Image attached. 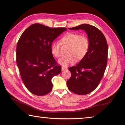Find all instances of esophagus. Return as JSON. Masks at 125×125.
Listing matches in <instances>:
<instances>
[{
  "mask_svg": "<svg viewBox=\"0 0 125 125\" xmlns=\"http://www.w3.org/2000/svg\"><path fill=\"white\" fill-rule=\"evenodd\" d=\"M67 67H61V70H62V71H66L67 70Z\"/></svg>",
  "mask_w": 125,
  "mask_h": 125,
  "instance_id": "34e87169",
  "label": "esophagus"
}]
</instances>
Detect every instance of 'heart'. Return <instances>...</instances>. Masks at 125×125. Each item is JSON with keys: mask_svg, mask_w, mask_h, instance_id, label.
Returning <instances> with one entry per match:
<instances>
[{"mask_svg": "<svg viewBox=\"0 0 125 125\" xmlns=\"http://www.w3.org/2000/svg\"><path fill=\"white\" fill-rule=\"evenodd\" d=\"M61 45L69 47L67 50V55L62 58L58 61L60 65L67 66L73 64L76 61L84 58L88 52L89 48V41L85 35H80L77 33L70 32L61 39L60 43L53 42L51 44V52L52 54L59 58L61 55Z\"/></svg>", "mask_w": 125, "mask_h": 125, "instance_id": "b5f03b06", "label": "heart"}]
</instances>
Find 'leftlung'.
Masks as SVG:
<instances>
[{"label":"left lung","instance_id":"left-lung-1","mask_svg":"<svg viewBox=\"0 0 125 125\" xmlns=\"http://www.w3.org/2000/svg\"><path fill=\"white\" fill-rule=\"evenodd\" d=\"M69 29L84 30L88 34L89 48L77 65L69 68L71 76L67 86L76 94H87L97 88L103 77L108 61V44L103 33L93 26L82 24Z\"/></svg>","mask_w":125,"mask_h":125}]
</instances>
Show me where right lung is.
<instances>
[{"label":"right lung","instance_id":"add662e5","mask_svg":"<svg viewBox=\"0 0 125 125\" xmlns=\"http://www.w3.org/2000/svg\"><path fill=\"white\" fill-rule=\"evenodd\" d=\"M66 28H50L39 23L29 26L16 47V63L21 79L31 93L44 95L52 91V78L59 75L58 65L51 52V44Z\"/></svg>","mask_w":125,"mask_h":125}]
</instances>
